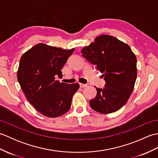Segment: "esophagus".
Wrapping results in <instances>:
<instances>
[{"label":"esophagus","mask_w":158,"mask_h":158,"mask_svg":"<svg viewBox=\"0 0 158 158\" xmlns=\"http://www.w3.org/2000/svg\"><path fill=\"white\" fill-rule=\"evenodd\" d=\"M79 86H80V88H85V87H86L87 85L86 84H83V83H79Z\"/></svg>","instance_id":"34e87169"}]
</instances>
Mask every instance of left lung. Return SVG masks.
<instances>
[{"mask_svg": "<svg viewBox=\"0 0 158 158\" xmlns=\"http://www.w3.org/2000/svg\"><path fill=\"white\" fill-rule=\"evenodd\" d=\"M82 56L102 73L105 88H98L89 101L97 112H115L125 105L132 94L137 76L136 58L130 47L113 36L102 35L81 49Z\"/></svg>", "mask_w": 158, "mask_h": 158, "instance_id": "1", "label": "left lung"}]
</instances>
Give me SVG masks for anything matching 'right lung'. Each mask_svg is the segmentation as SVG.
<instances>
[{
  "instance_id": "add662e5",
  "label": "right lung",
  "mask_w": 158,
  "mask_h": 158,
  "mask_svg": "<svg viewBox=\"0 0 158 158\" xmlns=\"http://www.w3.org/2000/svg\"><path fill=\"white\" fill-rule=\"evenodd\" d=\"M75 49L65 50L43 43L33 46L19 60L18 82L29 102L43 115L57 117L69 111L79 83L56 80Z\"/></svg>"
}]
</instances>
